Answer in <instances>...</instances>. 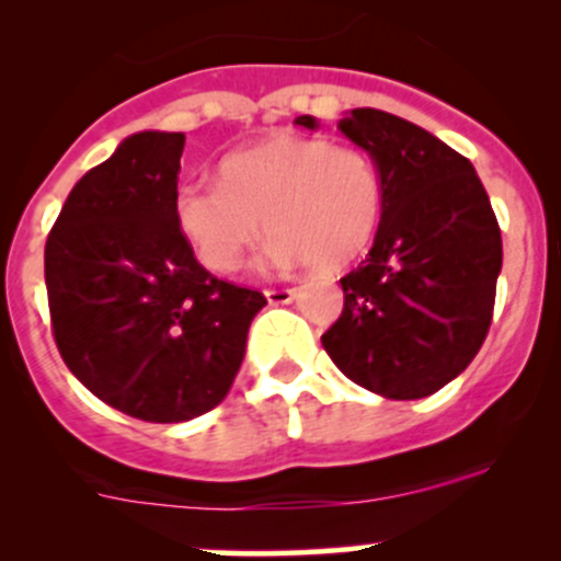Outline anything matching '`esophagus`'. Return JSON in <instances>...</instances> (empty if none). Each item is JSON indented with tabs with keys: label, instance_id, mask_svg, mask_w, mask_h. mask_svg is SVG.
<instances>
[{
	"label": "esophagus",
	"instance_id": "obj_1",
	"mask_svg": "<svg viewBox=\"0 0 561 561\" xmlns=\"http://www.w3.org/2000/svg\"><path fill=\"white\" fill-rule=\"evenodd\" d=\"M265 298H268V304H290L296 298V290L293 287H271V290H265Z\"/></svg>",
	"mask_w": 561,
	"mask_h": 561
}]
</instances>
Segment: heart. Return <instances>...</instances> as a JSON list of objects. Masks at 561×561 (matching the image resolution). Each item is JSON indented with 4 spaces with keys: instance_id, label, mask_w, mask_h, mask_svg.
<instances>
[{
    "instance_id": "heart-1",
    "label": "heart",
    "mask_w": 561,
    "mask_h": 561,
    "mask_svg": "<svg viewBox=\"0 0 561 561\" xmlns=\"http://www.w3.org/2000/svg\"><path fill=\"white\" fill-rule=\"evenodd\" d=\"M181 230L211 271H236L271 233L265 265L317 268L353 263L375 239L382 217V179L358 146L328 138L274 135L219 162V181L175 190Z\"/></svg>"
}]
</instances>
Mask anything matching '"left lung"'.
I'll return each mask as SVG.
<instances>
[{"label":"left lung","mask_w":561,"mask_h":561,"mask_svg":"<svg viewBox=\"0 0 561 561\" xmlns=\"http://www.w3.org/2000/svg\"><path fill=\"white\" fill-rule=\"evenodd\" d=\"M296 124L317 129L314 116ZM375 160L382 217L342 282V317L322 347L344 377L386 399H423L456 380L491 325L502 236L472 162L417 124L355 107L336 124Z\"/></svg>","instance_id":"left-lung-1"}]
</instances>
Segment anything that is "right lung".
<instances>
[{
	"label": "right lung",
	"instance_id": "right-lung-1",
	"mask_svg": "<svg viewBox=\"0 0 561 561\" xmlns=\"http://www.w3.org/2000/svg\"><path fill=\"white\" fill-rule=\"evenodd\" d=\"M184 133L118 144L67 195L45 241L50 325L67 369L98 399L149 423H181L228 396L257 290L197 263L173 211Z\"/></svg>",
	"mask_w": 561,
	"mask_h": 561
}]
</instances>
